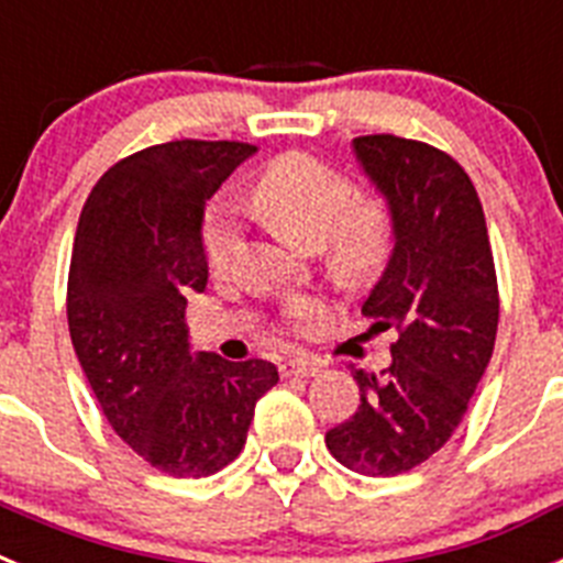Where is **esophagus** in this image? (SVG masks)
Listing matches in <instances>:
<instances>
[{
	"instance_id": "34e87169",
	"label": "esophagus",
	"mask_w": 563,
	"mask_h": 563,
	"mask_svg": "<svg viewBox=\"0 0 563 563\" xmlns=\"http://www.w3.org/2000/svg\"><path fill=\"white\" fill-rule=\"evenodd\" d=\"M282 375L285 377H312L321 372V363L316 361V357H307V355H298V357H287V361H282Z\"/></svg>"
}]
</instances>
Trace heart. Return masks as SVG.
<instances>
[{
    "mask_svg": "<svg viewBox=\"0 0 563 563\" xmlns=\"http://www.w3.org/2000/svg\"><path fill=\"white\" fill-rule=\"evenodd\" d=\"M253 211L298 247H324L327 262L341 273H361L391 242V208L375 191H352L338 168L312 154L287 152L265 166L251 188ZM202 253L213 273H222L242 245V225L225 206L202 220ZM298 318L312 316L301 307Z\"/></svg>",
    "mask_w": 563,
    "mask_h": 563,
    "instance_id": "obj_1",
    "label": "heart"
}]
</instances>
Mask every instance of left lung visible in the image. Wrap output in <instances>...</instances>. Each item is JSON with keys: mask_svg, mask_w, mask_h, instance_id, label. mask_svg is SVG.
I'll return each instance as SVG.
<instances>
[{"mask_svg": "<svg viewBox=\"0 0 563 563\" xmlns=\"http://www.w3.org/2000/svg\"><path fill=\"white\" fill-rule=\"evenodd\" d=\"M391 208L389 265L361 312L395 330L389 369H352L361 406L327 431V449L363 476L406 474L451 440L499 327V287L485 213L465 168L395 134L352 141Z\"/></svg>", "mask_w": 563, "mask_h": 563, "instance_id": "1", "label": "left lung"}]
</instances>
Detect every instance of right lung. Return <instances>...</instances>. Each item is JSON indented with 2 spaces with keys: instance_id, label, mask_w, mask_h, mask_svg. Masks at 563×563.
Here are the masks:
<instances>
[{
  "instance_id": "right-lung-1",
  "label": "right lung",
  "mask_w": 563,
  "mask_h": 563,
  "mask_svg": "<svg viewBox=\"0 0 563 563\" xmlns=\"http://www.w3.org/2000/svg\"><path fill=\"white\" fill-rule=\"evenodd\" d=\"M256 152L172 141L114 163L84 202L69 258L67 321L109 426L168 476H211L245 449L273 363L191 352L188 296L206 290V202Z\"/></svg>"
}]
</instances>
